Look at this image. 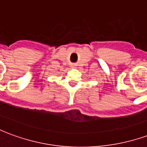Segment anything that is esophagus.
I'll return each mask as SVG.
<instances>
[{
	"label": "esophagus",
	"instance_id": "34e87169",
	"mask_svg": "<svg viewBox=\"0 0 147 147\" xmlns=\"http://www.w3.org/2000/svg\"><path fill=\"white\" fill-rule=\"evenodd\" d=\"M71 67H76V65H74V64H72V65H71Z\"/></svg>",
	"mask_w": 147,
	"mask_h": 147
}]
</instances>
